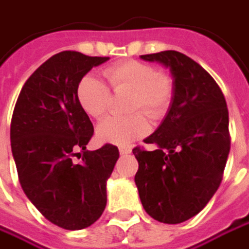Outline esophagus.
<instances>
[{
    "label": "esophagus",
    "mask_w": 249,
    "mask_h": 249,
    "mask_svg": "<svg viewBox=\"0 0 249 249\" xmlns=\"http://www.w3.org/2000/svg\"><path fill=\"white\" fill-rule=\"evenodd\" d=\"M131 151H132V149H131L129 146H121V148H120V154L121 155L131 154Z\"/></svg>",
    "instance_id": "1"
}]
</instances>
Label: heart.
Wrapping results in <instances>:
<instances>
[{"label": "heart", "mask_w": 249, "mask_h": 249, "mask_svg": "<svg viewBox=\"0 0 249 249\" xmlns=\"http://www.w3.org/2000/svg\"><path fill=\"white\" fill-rule=\"evenodd\" d=\"M114 93L131 91L129 110L137 111L128 117H110L98 125L97 135L101 142L126 145L149 132L145 112L154 118H162L175 95L172 76L149 63L139 60H123L104 70ZM77 100L84 112L101 120L110 110L111 91L104 81L93 74L84 76L77 86Z\"/></svg>", "instance_id": "obj_1"}]
</instances>
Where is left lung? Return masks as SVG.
<instances>
[{
	"label": "left lung",
	"mask_w": 249,
	"mask_h": 249,
	"mask_svg": "<svg viewBox=\"0 0 249 249\" xmlns=\"http://www.w3.org/2000/svg\"><path fill=\"white\" fill-rule=\"evenodd\" d=\"M160 62L173 76L175 95L168 114L146 143L135 146L139 198L152 218L179 224L201 212L223 180L230 154L228 108L212 76L189 56L176 51L142 54Z\"/></svg>",
	"instance_id": "obj_1"
}]
</instances>
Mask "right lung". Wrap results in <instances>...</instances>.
<instances>
[{
    "label": "right lung",
    "mask_w": 249,
    "mask_h": 249,
    "mask_svg": "<svg viewBox=\"0 0 249 249\" xmlns=\"http://www.w3.org/2000/svg\"><path fill=\"white\" fill-rule=\"evenodd\" d=\"M108 57L65 51L37 67L23 84L11 120V149L26 197L51 223L65 230L94 224L107 204V179L120 158L106 143L86 145L93 124L77 100V86ZM77 152L79 164L72 162Z\"/></svg>",
    "instance_id": "obj_1"
}]
</instances>
